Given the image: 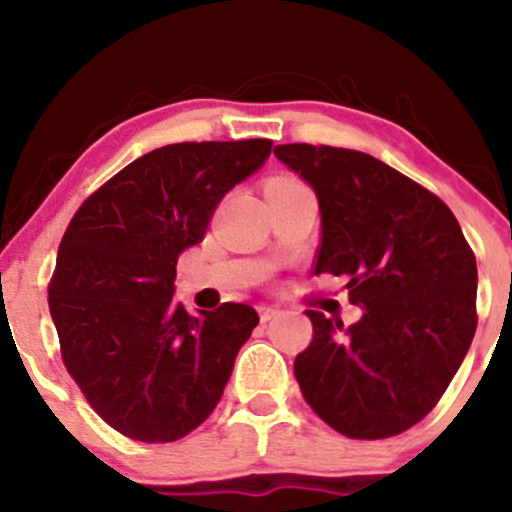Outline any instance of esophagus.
I'll use <instances>...</instances> for the list:
<instances>
[{"mask_svg": "<svg viewBox=\"0 0 512 512\" xmlns=\"http://www.w3.org/2000/svg\"><path fill=\"white\" fill-rule=\"evenodd\" d=\"M277 314H280V307H260L262 322H270V319H275Z\"/></svg>", "mask_w": 512, "mask_h": 512, "instance_id": "esophagus-1", "label": "esophagus"}]
</instances>
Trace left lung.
<instances>
[{
  "instance_id": "left-lung-1",
  "label": "left lung",
  "mask_w": 512,
  "mask_h": 512,
  "mask_svg": "<svg viewBox=\"0 0 512 512\" xmlns=\"http://www.w3.org/2000/svg\"><path fill=\"white\" fill-rule=\"evenodd\" d=\"M275 156L317 193L314 275L347 277L364 309L349 327L307 312L314 337L294 359L304 401L349 438L399 436L431 414L471 347L476 255L438 195L369 153L287 143Z\"/></svg>"
}]
</instances>
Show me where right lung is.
<instances>
[{
  "instance_id": "obj_1",
  "label": "right lung",
  "mask_w": 512,
  "mask_h": 512,
  "mask_svg": "<svg viewBox=\"0 0 512 512\" xmlns=\"http://www.w3.org/2000/svg\"><path fill=\"white\" fill-rule=\"evenodd\" d=\"M270 151L267 138L156 148L91 193L61 237L49 282L61 359L91 409L133 441L195 431L260 322L250 304L188 314L170 302L178 255Z\"/></svg>"
}]
</instances>
